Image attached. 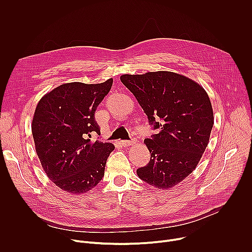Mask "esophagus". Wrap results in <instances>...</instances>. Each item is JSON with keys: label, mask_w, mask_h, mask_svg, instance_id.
Listing matches in <instances>:
<instances>
[{"label": "esophagus", "mask_w": 252, "mask_h": 252, "mask_svg": "<svg viewBox=\"0 0 252 252\" xmlns=\"http://www.w3.org/2000/svg\"><path fill=\"white\" fill-rule=\"evenodd\" d=\"M121 143H122L123 147L126 148V147H130V146L135 145L136 141H135V140H122Z\"/></svg>", "instance_id": "34e87169"}]
</instances>
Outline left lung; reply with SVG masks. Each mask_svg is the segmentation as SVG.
<instances>
[{
	"label": "left lung",
	"mask_w": 252,
	"mask_h": 252,
	"mask_svg": "<svg viewBox=\"0 0 252 252\" xmlns=\"http://www.w3.org/2000/svg\"><path fill=\"white\" fill-rule=\"evenodd\" d=\"M121 81L160 129L145 139L151 160L137 176L158 189H172L195 169L208 145L214 121L209 96L198 83L173 71L123 75Z\"/></svg>",
	"instance_id": "1"
}]
</instances>
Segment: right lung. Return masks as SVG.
<instances>
[{
    "label": "right lung",
    "mask_w": 252,
    "mask_h": 252,
    "mask_svg": "<svg viewBox=\"0 0 252 252\" xmlns=\"http://www.w3.org/2000/svg\"><path fill=\"white\" fill-rule=\"evenodd\" d=\"M112 86L113 79L92 85L63 84L47 93L35 107L34 149L48 177L63 191L86 193L103 177L115 146L89 137L92 132L100 133L94 116Z\"/></svg>",
    "instance_id": "1"
}]
</instances>
